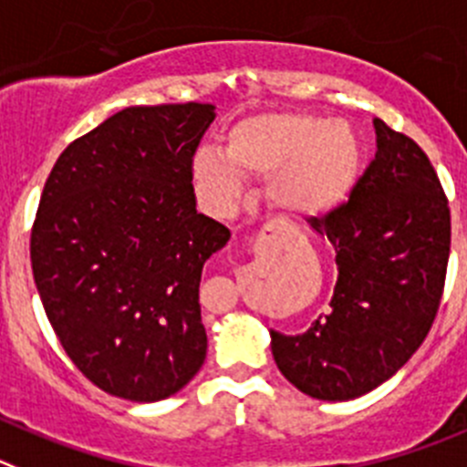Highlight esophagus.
Wrapping results in <instances>:
<instances>
[{"mask_svg":"<svg viewBox=\"0 0 467 467\" xmlns=\"http://www.w3.org/2000/svg\"><path fill=\"white\" fill-rule=\"evenodd\" d=\"M269 233H272V234H276V233H274V230H269Z\"/></svg>","mask_w":467,"mask_h":467,"instance_id":"esophagus-1","label":"esophagus"}]
</instances>
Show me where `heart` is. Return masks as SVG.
Masks as SVG:
<instances>
[{
    "instance_id": "1",
    "label": "heart",
    "mask_w": 467,
    "mask_h": 467,
    "mask_svg": "<svg viewBox=\"0 0 467 467\" xmlns=\"http://www.w3.org/2000/svg\"><path fill=\"white\" fill-rule=\"evenodd\" d=\"M359 135L346 121L313 112H258L234 121L223 150H200L191 180L209 209L225 213L246 180H267L265 195L285 221L332 213L350 198L361 172Z\"/></svg>"
}]
</instances>
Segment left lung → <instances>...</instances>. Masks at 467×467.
Returning a JSON list of instances; mask_svg holds the SVG:
<instances>
[{
    "instance_id": "obj_1",
    "label": "left lung",
    "mask_w": 467,
    "mask_h": 467,
    "mask_svg": "<svg viewBox=\"0 0 467 467\" xmlns=\"http://www.w3.org/2000/svg\"><path fill=\"white\" fill-rule=\"evenodd\" d=\"M378 151L350 200L313 221L332 242V311L304 334L269 329L278 371L320 400H350L389 380L424 343L442 299L451 221L429 156L373 119Z\"/></svg>"
}]
</instances>
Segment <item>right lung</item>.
<instances>
[{"mask_svg":"<svg viewBox=\"0 0 467 467\" xmlns=\"http://www.w3.org/2000/svg\"><path fill=\"white\" fill-rule=\"evenodd\" d=\"M212 103L133 106L57 159L32 228V272L57 338L99 389L177 394L207 334L200 276L230 230L195 209L191 161Z\"/></svg>","mask_w":467,"mask_h":467,"instance_id":"1","label":"right lung"}]
</instances>
